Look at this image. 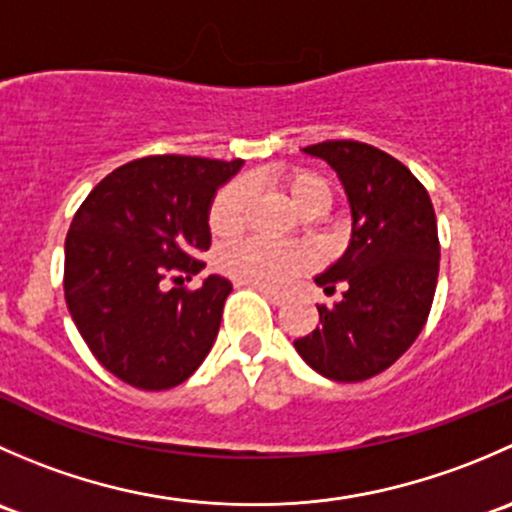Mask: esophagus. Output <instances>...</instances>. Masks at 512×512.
Here are the masks:
<instances>
[{
	"mask_svg": "<svg viewBox=\"0 0 512 512\" xmlns=\"http://www.w3.org/2000/svg\"><path fill=\"white\" fill-rule=\"evenodd\" d=\"M250 287L260 289V292L265 294V299H267V302H272V304H282V302H285V294L275 292V289H267V287H260V285H250Z\"/></svg>",
	"mask_w": 512,
	"mask_h": 512,
	"instance_id": "obj_1",
	"label": "esophagus"
}]
</instances>
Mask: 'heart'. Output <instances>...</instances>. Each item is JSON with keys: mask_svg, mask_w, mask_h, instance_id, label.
<instances>
[{"mask_svg": "<svg viewBox=\"0 0 512 512\" xmlns=\"http://www.w3.org/2000/svg\"><path fill=\"white\" fill-rule=\"evenodd\" d=\"M275 185L304 215H319L329 205V188L324 178L304 168H289L277 173ZM250 210V188L240 180L227 183L215 193L208 210V227L215 237H235L242 230ZM220 270L247 285L282 289L309 270L312 255L302 245H267L245 240L227 245L215 257Z\"/></svg>", "mask_w": 512, "mask_h": 512, "instance_id": "heart-1", "label": "heart"}]
</instances>
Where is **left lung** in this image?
Masks as SVG:
<instances>
[{
    "mask_svg": "<svg viewBox=\"0 0 512 512\" xmlns=\"http://www.w3.org/2000/svg\"><path fill=\"white\" fill-rule=\"evenodd\" d=\"M324 158L352 205V242L317 285L342 299L317 304L319 327L294 339L299 356L332 381H364L389 369L421 334L438 282V225L421 180L401 160L359 141H324Z\"/></svg>",
    "mask_w": 512,
    "mask_h": 512,
    "instance_id": "1",
    "label": "left lung"
}]
</instances>
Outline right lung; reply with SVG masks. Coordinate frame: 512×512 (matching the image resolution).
I'll return each instance as SVG.
<instances>
[{
	"instance_id": "right-lung-1",
	"label": "right lung",
	"mask_w": 512,
	"mask_h": 512,
	"mask_svg": "<svg viewBox=\"0 0 512 512\" xmlns=\"http://www.w3.org/2000/svg\"><path fill=\"white\" fill-rule=\"evenodd\" d=\"M242 160L146 156L108 173L71 220L64 297L103 369L143 391L183 384L218 337L232 285L165 289L205 267L208 210Z\"/></svg>"
}]
</instances>
